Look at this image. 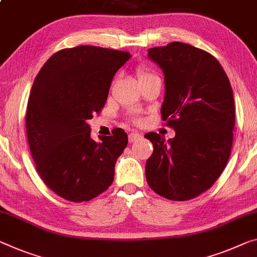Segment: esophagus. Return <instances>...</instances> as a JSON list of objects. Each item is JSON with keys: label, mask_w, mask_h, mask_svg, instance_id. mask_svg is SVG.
<instances>
[{"label": "esophagus", "mask_w": 257, "mask_h": 257, "mask_svg": "<svg viewBox=\"0 0 257 257\" xmlns=\"http://www.w3.org/2000/svg\"><path fill=\"white\" fill-rule=\"evenodd\" d=\"M141 139H142V134H140V133L133 132V133L128 134V141L130 142H136V141H139Z\"/></svg>", "instance_id": "34e87169"}]
</instances>
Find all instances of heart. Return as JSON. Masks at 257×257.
Instances as JSON below:
<instances>
[{
	"mask_svg": "<svg viewBox=\"0 0 257 257\" xmlns=\"http://www.w3.org/2000/svg\"><path fill=\"white\" fill-rule=\"evenodd\" d=\"M152 72H149V71L147 69L145 68H141L139 69V71H138V76H139V79H142L145 77H148V76H152Z\"/></svg>",
	"mask_w": 257,
	"mask_h": 257,
	"instance_id": "b5f03b06",
	"label": "heart"
}]
</instances>
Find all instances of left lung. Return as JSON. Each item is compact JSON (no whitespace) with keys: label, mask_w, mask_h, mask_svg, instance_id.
<instances>
[{"label":"left lung","mask_w":257,"mask_h":257,"mask_svg":"<svg viewBox=\"0 0 257 257\" xmlns=\"http://www.w3.org/2000/svg\"><path fill=\"white\" fill-rule=\"evenodd\" d=\"M148 58L163 70L161 115L176 136L167 142L146 133L154 146L146 179L165 199H194L214 185L230 157L235 120L230 80L211 54L187 43L151 48Z\"/></svg>","instance_id":"8db88e82"}]
</instances>
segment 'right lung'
<instances>
[{
	"label": "right lung",
	"mask_w": 257,
	"mask_h": 257,
	"mask_svg": "<svg viewBox=\"0 0 257 257\" xmlns=\"http://www.w3.org/2000/svg\"><path fill=\"white\" fill-rule=\"evenodd\" d=\"M130 53L79 46L55 53L39 71L26 110V134L35 168L47 186L72 202L109 188L127 134L115 128L101 141L87 123L100 112L115 73Z\"/></svg>",
	"instance_id": "right-lung-1"
}]
</instances>
